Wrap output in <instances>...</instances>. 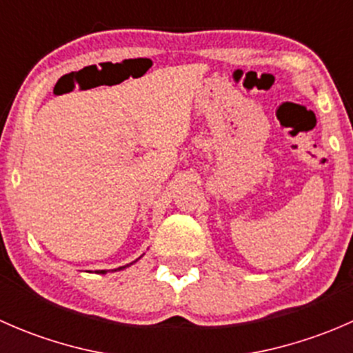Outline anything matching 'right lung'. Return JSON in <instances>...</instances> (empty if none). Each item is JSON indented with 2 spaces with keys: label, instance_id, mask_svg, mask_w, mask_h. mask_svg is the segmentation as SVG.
Listing matches in <instances>:
<instances>
[{
  "label": "right lung",
  "instance_id": "1",
  "mask_svg": "<svg viewBox=\"0 0 353 353\" xmlns=\"http://www.w3.org/2000/svg\"><path fill=\"white\" fill-rule=\"evenodd\" d=\"M130 265H131V263H130ZM130 265H126V266H130ZM126 266H121V268H117V270H123V268H126ZM97 273H105V272H104V270H101V272H97Z\"/></svg>",
  "mask_w": 353,
  "mask_h": 353
}]
</instances>
